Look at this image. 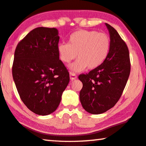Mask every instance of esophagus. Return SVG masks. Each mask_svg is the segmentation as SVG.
Wrapping results in <instances>:
<instances>
[{
    "instance_id": "1",
    "label": "esophagus",
    "mask_w": 146,
    "mask_h": 146,
    "mask_svg": "<svg viewBox=\"0 0 146 146\" xmlns=\"http://www.w3.org/2000/svg\"><path fill=\"white\" fill-rule=\"evenodd\" d=\"M69 75H70V79L72 80H75L76 78H77V75H76L75 73H74L73 72H70V73H69Z\"/></svg>"
}]
</instances>
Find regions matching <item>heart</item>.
Wrapping results in <instances>:
<instances>
[{
    "label": "heart",
    "mask_w": 146,
    "mask_h": 146,
    "mask_svg": "<svg viewBox=\"0 0 146 146\" xmlns=\"http://www.w3.org/2000/svg\"><path fill=\"white\" fill-rule=\"evenodd\" d=\"M110 39L105 33L96 31L80 30L71 34L68 43L57 46L59 57L64 63L78 60L69 66L74 72H80L88 68L95 69L106 60L110 51Z\"/></svg>",
    "instance_id": "obj_1"
}]
</instances>
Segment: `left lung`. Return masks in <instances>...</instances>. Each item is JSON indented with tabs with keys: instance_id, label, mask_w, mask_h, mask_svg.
Segmentation results:
<instances>
[{
	"instance_id": "left-lung-1",
	"label": "left lung",
	"mask_w": 146,
	"mask_h": 146,
	"mask_svg": "<svg viewBox=\"0 0 146 146\" xmlns=\"http://www.w3.org/2000/svg\"><path fill=\"white\" fill-rule=\"evenodd\" d=\"M110 34V51L106 60L88 74H81L80 101L84 109L99 114L112 108L121 97L130 75L128 47L115 30L105 23Z\"/></svg>"
}]
</instances>
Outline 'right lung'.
I'll return each mask as SVG.
<instances>
[{
  "instance_id": "obj_1",
  "label": "right lung",
  "mask_w": 146,
  "mask_h": 146,
  "mask_svg": "<svg viewBox=\"0 0 146 146\" xmlns=\"http://www.w3.org/2000/svg\"><path fill=\"white\" fill-rule=\"evenodd\" d=\"M60 37L55 28L32 30L15 48L12 75L21 99L30 110L46 115L56 110L69 82L59 59Z\"/></svg>"
}]
</instances>
